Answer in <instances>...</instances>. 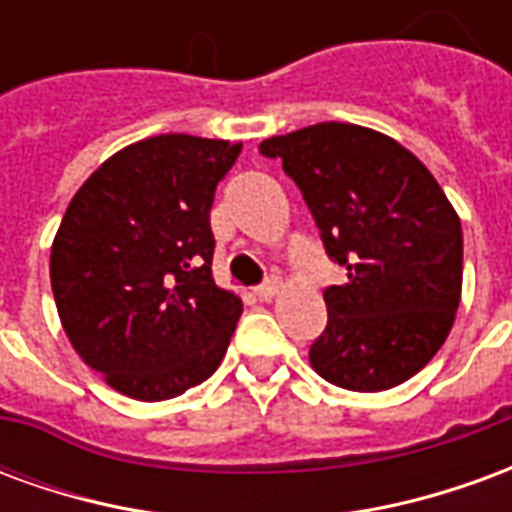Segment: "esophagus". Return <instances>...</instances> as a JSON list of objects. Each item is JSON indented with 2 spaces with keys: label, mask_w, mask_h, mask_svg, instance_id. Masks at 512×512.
Here are the masks:
<instances>
[{
  "label": "esophagus",
  "mask_w": 512,
  "mask_h": 512,
  "mask_svg": "<svg viewBox=\"0 0 512 512\" xmlns=\"http://www.w3.org/2000/svg\"><path fill=\"white\" fill-rule=\"evenodd\" d=\"M279 293V282L277 279H271V282H266V285H260V288H255V296L260 301H271L274 296Z\"/></svg>",
  "instance_id": "1"
}]
</instances>
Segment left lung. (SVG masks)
I'll list each match as a JSON object with an SVG mask.
<instances>
[{
	"instance_id": "left-lung-1",
	"label": "left lung",
	"mask_w": 512,
	"mask_h": 512,
	"mask_svg": "<svg viewBox=\"0 0 512 512\" xmlns=\"http://www.w3.org/2000/svg\"><path fill=\"white\" fill-rule=\"evenodd\" d=\"M304 194L345 285L310 365L329 384L384 392L436 356L461 304V219L428 167L392 136L318 123L260 142Z\"/></svg>"
}]
</instances>
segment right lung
<instances>
[{
    "label": "right lung",
    "instance_id": "right-lung-1",
    "mask_svg": "<svg viewBox=\"0 0 512 512\" xmlns=\"http://www.w3.org/2000/svg\"><path fill=\"white\" fill-rule=\"evenodd\" d=\"M241 142L161 134L106 158L51 244V290L84 365L156 403L222 365L241 299L213 282L211 205Z\"/></svg>",
    "mask_w": 512,
    "mask_h": 512
}]
</instances>
